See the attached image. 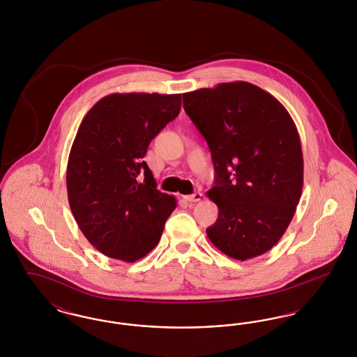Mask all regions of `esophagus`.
Segmentation results:
<instances>
[{"label": "esophagus", "instance_id": "esophagus-1", "mask_svg": "<svg viewBox=\"0 0 357 357\" xmlns=\"http://www.w3.org/2000/svg\"><path fill=\"white\" fill-rule=\"evenodd\" d=\"M185 199L187 202H199L202 199V194L201 192H194L191 195H186Z\"/></svg>", "mask_w": 357, "mask_h": 357}]
</instances>
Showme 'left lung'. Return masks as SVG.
I'll use <instances>...</instances> for the list:
<instances>
[{
	"label": "left lung",
	"mask_w": 357,
	"mask_h": 357,
	"mask_svg": "<svg viewBox=\"0 0 357 357\" xmlns=\"http://www.w3.org/2000/svg\"><path fill=\"white\" fill-rule=\"evenodd\" d=\"M183 107L215 170L207 195L220 211L207 237L239 261L264 255L284 236L303 191L294 121L274 96L246 82L187 92Z\"/></svg>",
	"instance_id": "8db88e82"
}]
</instances>
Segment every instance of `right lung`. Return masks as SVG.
<instances>
[{"label": "right lung", "mask_w": 357, "mask_h": 357, "mask_svg": "<svg viewBox=\"0 0 357 357\" xmlns=\"http://www.w3.org/2000/svg\"><path fill=\"white\" fill-rule=\"evenodd\" d=\"M181 104V93H112L77 130L67 167L69 206L85 238L109 258L135 262L150 253L176 207L143 158Z\"/></svg>", "instance_id": "obj_1"}]
</instances>
